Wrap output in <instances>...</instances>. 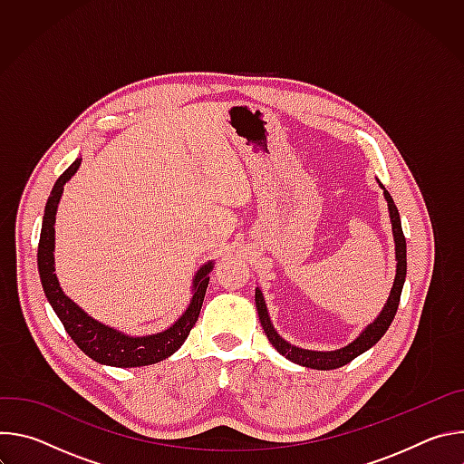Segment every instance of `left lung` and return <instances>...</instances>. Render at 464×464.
<instances>
[{
  "label": "left lung",
  "instance_id": "obj_1",
  "mask_svg": "<svg viewBox=\"0 0 464 464\" xmlns=\"http://www.w3.org/2000/svg\"><path fill=\"white\" fill-rule=\"evenodd\" d=\"M378 185L383 188V198L387 202V209H389V218H391V229H392V238H394V258H396V274H394V281H392V288L389 292V297L383 304V308L380 310V314L374 317L372 323H369L362 333L356 336V340H353L349 345L336 349V351H308V349H301L295 347L292 343H288L285 338H281L277 334V330L270 319L268 308H266V301H264V295L260 292V288H255V306L258 312V319L260 324L266 333L270 343L277 349L279 354H283L285 358H288L290 362L303 365V367H310V369H317V371H330V369H338L347 365L349 362H353L356 356L363 354L365 351H369L372 345H376L380 342V338L387 333L389 324L394 319L396 308H399L401 303V294L404 288V281H406V272H408V260H406V238L402 233V224H401V215L399 209H396L391 194L385 190V187L378 181Z\"/></svg>",
  "mask_w": 464,
  "mask_h": 464
}]
</instances>
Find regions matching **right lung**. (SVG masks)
Listing matches in <instances>:
<instances>
[{"instance_id":"right-lung-1","label":"right lung","mask_w":464,"mask_h":464,"mask_svg":"<svg viewBox=\"0 0 464 464\" xmlns=\"http://www.w3.org/2000/svg\"><path fill=\"white\" fill-rule=\"evenodd\" d=\"M82 158H77L65 172L56 179L49 200L44 211V222L38 244V274L42 281L44 294L53 306L54 314L62 321L65 333L72 336L77 347L95 360L97 363L110 367H143L158 363L172 356L187 340L190 328L200 315L206 290L209 285V274L213 272L215 262L208 260L196 270L190 286V301L183 314L161 333L149 336H130L122 330L108 326L88 312H84L72 297L63 294L58 277L54 274V222L60 198L63 194V185L68 183L79 170Z\"/></svg>"}]
</instances>
